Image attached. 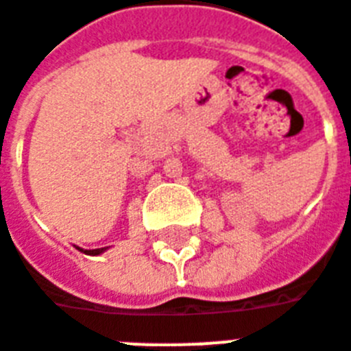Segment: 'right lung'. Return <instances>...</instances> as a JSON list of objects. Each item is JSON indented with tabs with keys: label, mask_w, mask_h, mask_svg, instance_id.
Returning a JSON list of instances; mask_svg holds the SVG:
<instances>
[{
	"label": "right lung",
	"mask_w": 351,
	"mask_h": 351,
	"mask_svg": "<svg viewBox=\"0 0 351 351\" xmlns=\"http://www.w3.org/2000/svg\"><path fill=\"white\" fill-rule=\"evenodd\" d=\"M79 250V252H83V254H86V255H101L105 252V250H107V247H97V250H83V247H79V246H75Z\"/></svg>",
	"instance_id": "right-lung-1"
}]
</instances>
